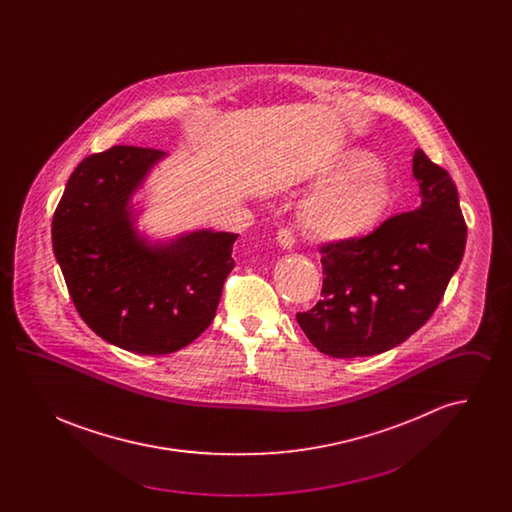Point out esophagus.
<instances>
[{
  "mask_svg": "<svg viewBox=\"0 0 512 512\" xmlns=\"http://www.w3.org/2000/svg\"><path fill=\"white\" fill-rule=\"evenodd\" d=\"M276 242L280 244V247H284V249H292L293 245H295V238H293V234L290 230L282 228V230H278V234H276Z\"/></svg>",
  "mask_w": 512,
  "mask_h": 512,
  "instance_id": "obj_1",
  "label": "esophagus"
}]
</instances>
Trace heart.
<instances>
[{"instance_id": "b5f03b06", "label": "heart", "mask_w": 512, "mask_h": 512, "mask_svg": "<svg viewBox=\"0 0 512 512\" xmlns=\"http://www.w3.org/2000/svg\"><path fill=\"white\" fill-rule=\"evenodd\" d=\"M299 209L303 228L324 242H347L372 232L390 209L388 174L368 151H351L318 178Z\"/></svg>"}]
</instances>
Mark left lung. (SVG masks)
<instances>
[{
    "instance_id": "1",
    "label": "left lung",
    "mask_w": 512,
    "mask_h": 512,
    "mask_svg": "<svg viewBox=\"0 0 512 512\" xmlns=\"http://www.w3.org/2000/svg\"><path fill=\"white\" fill-rule=\"evenodd\" d=\"M418 205L361 240L322 245V299L297 313L320 353L353 359L390 351L434 315L466 245L453 178L413 155Z\"/></svg>"
}]
</instances>
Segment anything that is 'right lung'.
I'll use <instances>...</instances> for the list:
<instances>
[{"label": "right lung", "instance_id": "1", "mask_svg": "<svg viewBox=\"0 0 512 512\" xmlns=\"http://www.w3.org/2000/svg\"><path fill=\"white\" fill-rule=\"evenodd\" d=\"M165 157L132 146L86 157L51 224L78 315L101 340L136 355L174 353L205 332L234 268L238 234L201 228L151 240L138 230L134 195Z\"/></svg>", "mask_w": 512, "mask_h": 512}]
</instances>
